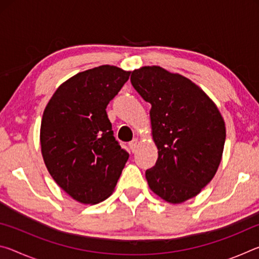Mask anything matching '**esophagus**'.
Returning <instances> with one entry per match:
<instances>
[{"instance_id":"1","label":"esophagus","mask_w":259,"mask_h":259,"mask_svg":"<svg viewBox=\"0 0 259 259\" xmlns=\"http://www.w3.org/2000/svg\"><path fill=\"white\" fill-rule=\"evenodd\" d=\"M137 146H138V139H137V138H134V139L131 140V142L129 143L130 150L133 151V152H135L136 148H137Z\"/></svg>"}]
</instances>
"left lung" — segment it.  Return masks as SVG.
<instances>
[{"label":"left lung","mask_w":259,"mask_h":259,"mask_svg":"<svg viewBox=\"0 0 259 259\" xmlns=\"http://www.w3.org/2000/svg\"><path fill=\"white\" fill-rule=\"evenodd\" d=\"M131 84L152 105L156 163L146 170L151 190L170 203L198 195L213 178L226 138L213 102L191 80L159 66L131 73Z\"/></svg>","instance_id":"left-lung-1"}]
</instances>
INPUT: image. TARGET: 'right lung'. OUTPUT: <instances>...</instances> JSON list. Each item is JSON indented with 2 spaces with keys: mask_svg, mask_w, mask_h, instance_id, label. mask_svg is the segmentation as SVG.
<instances>
[{
  "mask_svg": "<svg viewBox=\"0 0 259 259\" xmlns=\"http://www.w3.org/2000/svg\"><path fill=\"white\" fill-rule=\"evenodd\" d=\"M129 75L109 65L78 73L56 90L43 112L41 151L48 171L81 203L107 199L129 159L106 113Z\"/></svg>",
  "mask_w": 259,
  "mask_h": 259,
  "instance_id": "add662e5",
  "label": "right lung"
}]
</instances>
